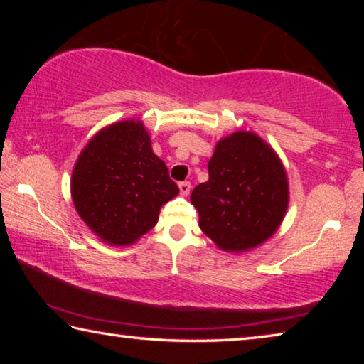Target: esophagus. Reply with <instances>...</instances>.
I'll return each mask as SVG.
<instances>
[{"label":"esophagus","instance_id":"1","mask_svg":"<svg viewBox=\"0 0 364 364\" xmlns=\"http://www.w3.org/2000/svg\"><path fill=\"white\" fill-rule=\"evenodd\" d=\"M180 193H181V196H188L191 193V183L189 181L180 183Z\"/></svg>","mask_w":364,"mask_h":364}]
</instances>
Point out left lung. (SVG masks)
<instances>
[{
  "label": "left lung",
  "mask_w": 364,
  "mask_h": 364,
  "mask_svg": "<svg viewBox=\"0 0 364 364\" xmlns=\"http://www.w3.org/2000/svg\"><path fill=\"white\" fill-rule=\"evenodd\" d=\"M191 204L199 226L225 252H245L278 231L289 205L284 165L252 132L220 139L208 160V181L197 184Z\"/></svg>",
  "instance_id": "1"
}]
</instances>
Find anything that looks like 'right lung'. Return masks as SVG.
<instances>
[{
    "label": "right lung",
    "instance_id": "right-lung-1",
    "mask_svg": "<svg viewBox=\"0 0 364 364\" xmlns=\"http://www.w3.org/2000/svg\"><path fill=\"white\" fill-rule=\"evenodd\" d=\"M70 191L80 218L110 245L136 242L180 193L134 119L112 123L90 139L73 167Z\"/></svg>",
    "mask_w": 364,
    "mask_h": 364
}]
</instances>
